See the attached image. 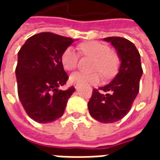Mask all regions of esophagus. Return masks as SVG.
<instances>
[{
  "label": "esophagus",
  "instance_id": "esophagus-1",
  "mask_svg": "<svg viewBox=\"0 0 160 160\" xmlns=\"http://www.w3.org/2000/svg\"><path fill=\"white\" fill-rule=\"evenodd\" d=\"M74 87H75V89H78V85H75V86H74Z\"/></svg>",
  "mask_w": 160,
  "mask_h": 160
}]
</instances>
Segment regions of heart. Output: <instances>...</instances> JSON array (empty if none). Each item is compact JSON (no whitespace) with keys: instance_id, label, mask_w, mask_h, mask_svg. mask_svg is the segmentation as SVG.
Masks as SVG:
<instances>
[{"instance_id":"obj_1","label":"heart","mask_w":160,"mask_h":160,"mask_svg":"<svg viewBox=\"0 0 160 160\" xmlns=\"http://www.w3.org/2000/svg\"><path fill=\"white\" fill-rule=\"evenodd\" d=\"M80 50L84 56L94 60L93 70L99 71L104 77L110 78L118 71L120 63L119 57L106 44L97 41L83 42L80 44ZM61 60L64 69L72 71L76 68L79 56L73 48L68 47L63 51ZM69 80L74 85H93L99 82L100 75L98 73L85 74L76 72L70 75Z\"/></svg>"}]
</instances>
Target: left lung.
I'll list each match as a JSON object with an SVG mask.
<instances>
[{
	"instance_id": "obj_1",
	"label": "left lung",
	"mask_w": 160,
	"mask_h": 160,
	"mask_svg": "<svg viewBox=\"0 0 160 160\" xmlns=\"http://www.w3.org/2000/svg\"><path fill=\"white\" fill-rule=\"evenodd\" d=\"M104 40L116 49L121 65L111 83L98 90L93 89L88 110L94 119L103 123H111L124 118L130 111L139 92L143 70L140 53L133 42L120 37H109Z\"/></svg>"
}]
</instances>
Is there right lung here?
Masks as SVG:
<instances>
[{"label": "right lung", "instance_id": "1", "mask_svg": "<svg viewBox=\"0 0 160 160\" xmlns=\"http://www.w3.org/2000/svg\"><path fill=\"white\" fill-rule=\"evenodd\" d=\"M73 41L41 32L29 38L19 49L15 69L18 95L26 114L35 122L48 123L61 118L75 91L73 87L59 89L68 79L62 55Z\"/></svg>", "mask_w": 160, "mask_h": 160}]
</instances>
